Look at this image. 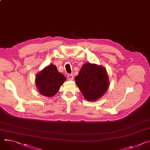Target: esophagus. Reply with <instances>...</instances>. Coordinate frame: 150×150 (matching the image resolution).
<instances>
[{"mask_svg": "<svg viewBox=\"0 0 150 150\" xmlns=\"http://www.w3.org/2000/svg\"><path fill=\"white\" fill-rule=\"evenodd\" d=\"M67 78L68 79H69V81H71V80H73L74 79V75L72 74H69L67 75Z\"/></svg>", "mask_w": 150, "mask_h": 150, "instance_id": "esophagus-1", "label": "esophagus"}]
</instances>
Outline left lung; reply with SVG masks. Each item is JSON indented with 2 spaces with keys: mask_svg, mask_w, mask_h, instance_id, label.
<instances>
[{
  "mask_svg": "<svg viewBox=\"0 0 150 150\" xmlns=\"http://www.w3.org/2000/svg\"><path fill=\"white\" fill-rule=\"evenodd\" d=\"M75 80L85 99L91 102L103 96L110 86L105 68L94 63H84Z\"/></svg>",
  "mask_w": 150,
  "mask_h": 150,
  "instance_id": "8db88e82",
  "label": "left lung"
}]
</instances>
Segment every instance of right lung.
<instances>
[{
  "label": "right lung",
  "instance_id": "1",
  "mask_svg": "<svg viewBox=\"0 0 150 150\" xmlns=\"http://www.w3.org/2000/svg\"><path fill=\"white\" fill-rule=\"evenodd\" d=\"M66 79V77L57 71L56 66L51 64L37 74L36 87L40 94L46 97H52L59 91Z\"/></svg>",
  "mask_w": 150,
  "mask_h": 150
}]
</instances>
